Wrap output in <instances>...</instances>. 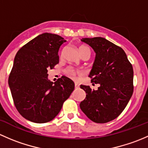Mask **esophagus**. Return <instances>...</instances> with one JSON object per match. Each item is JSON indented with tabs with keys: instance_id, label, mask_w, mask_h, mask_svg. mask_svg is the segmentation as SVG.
Listing matches in <instances>:
<instances>
[{
	"instance_id": "esophagus-1",
	"label": "esophagus",
	"mask_w": 148,
	"mask_h": 148,
	"mask_svg": "<svg viewBox=\"0 0 148 148\" xmlns=\"http://www.w3.org/2000/svg\"><path fill=\"white\" fill-rule=\"evenodd\" d=\"M74 86H75V89H78L79 87V84L77 82H75L74 83Z\"/></svg>"
}]
</instances>
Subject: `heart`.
<instances>
[{
  "mask_svg": "<svg viewBox=\"0 0 148 148\" xmlns=\"http://www.w3.org/2000/svg\"><path fill=\"white\" fill-rule=\"evenodd\" d=\"M79 50L80 53L83 54L85 52H90V49H89V47L85 45H82L79 48ZM66 73L67 75L70 76L71 77H76L77 75H79L81 74V71L79 70L75 69L72 68V67H69L66 70Z\"/></svg>",
  "mask_w": 148,
  "mask_h": 148,
  "instance_id": "1",
  "label": "heart"
}]
</instances>
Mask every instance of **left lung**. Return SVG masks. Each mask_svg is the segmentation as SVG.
Returning <instances> with one entry per match:
<instances>
[{"label":"left lung","mask_w":148,"mask_h":148,"mask_svg":"<svg viewBox=\"0 0 148 148\" xmlns=\"http://www.w3.org/2000/svg\"><path fill=\"white\" fill-rule=\"evenodd\" d=\"M96 53L89 77L99 84L97 90L81 85L86 98L80 108L96 123H106L117 118L125 110L133 93V68L123 49L102 37L84 38Z\"/></svg>","instance_id":"8db88e82"}]
</instances>
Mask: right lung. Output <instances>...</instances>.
<instances>
[{
    "label": "right lung",
    "mask_w": 148,
    "mask_h": 148,
    "mask_svg": "<svg viewBox=\"0 0 148 148\" xmlns=\"http://www.w3.org/2000/svg\"><path fill=\"white\" fill-rule=\"evenodd\" d=\"M62 36L44 33L21 48L16 53L8 85L18 112L36 123L52 120L74 89V83L62 76L56 82L48 79V69L59 63Z\"/></svg>",
    "instance_id": "right-lung-1"
}]
</instances>
